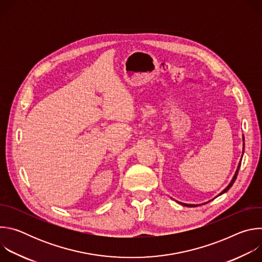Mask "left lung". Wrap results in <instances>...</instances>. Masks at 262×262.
Masks as SVG:
<instances>
[{
    "label": "left lung",
    "instance_id": "8db88e82",
    "mask_svg": "<svg viewBox=\"0 0 262 262\" xmlns=\"http://www.w3.org/2000/svg\"><path fill=\"white\" fill-rule=\"evenodd\" d=\"M243 140L245 141V139H244V137H243ZM244 145H245V142H244ZM244 149H245V147H244ZM243 154H244V150H243ZM242 158H243V156H242ZM239 167H241V162H239V164H238V166H237V169H236V172H235V174H234V176H233V178H232V180H231V182L228 184V186L227 188L224 190V191H222L217 196H221L222 194H224V193H226L231 186H232V184L234 183V181H235V179H236V177H237V174H238V170H239ZM178 202V201H177ZM178 203H180L181 205H183V206H188V207H194V206H197V205H195V204H185V203H181V202H178Z\"/></svg>",
    "mask_w": 262,
    "mask_h": 262
}]
</instances>
